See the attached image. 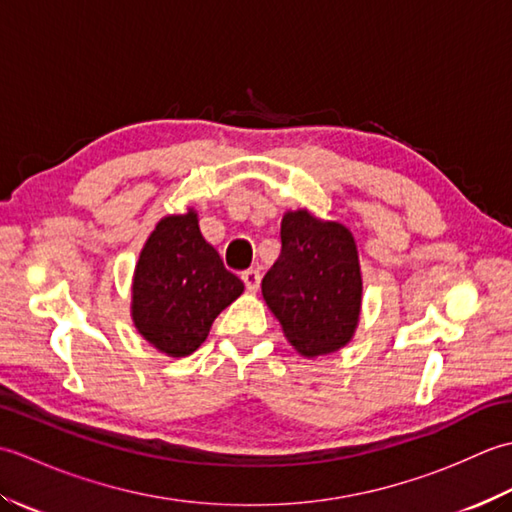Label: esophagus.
Returning <instances> with one entry per match:
<instances>
[{
  "mask_svg": "<svg viewBox=\"0 0 512 512\" xmlns=\"http://www.w3.org/2000/svg\"><path fill=\"white\" fill-rule=\"evenodd\" d=\"M242 281L248 292H257L259 290V281H262V275H259V270L250 268V270H244L242 273Z\"/></svg>",
  "mask_w": 512,
  "mask_h": 512,
  "instance_id": "34e87169",
  "label": "esophagus"
}]
</instances>
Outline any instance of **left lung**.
<instances>
[{
	"mask_svg": "<svg viewBox=\"0 0 512 512\" xmlns=\"http://www.w3.org/2000/svg\"><path fill=\"white\" fill-rule=\"evenodd\" d=\"M262 295L288 343L306 358L339 352L354 339L363 306L358 248L347 226L308 209L281 217V253Z\"/></svg>",
	"mask_w": 512,
	"mask_h": 512,
	"instance_id": "left-lung-1",
	"label": "left lung"
}]
</instances>
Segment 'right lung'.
I'll list each match as a JSON object with an SVG mask.
<instances>
[{
  "instance_id": "add662e5",
  "label": "right lung",
  "mask_w": 512,
  "mask_h": 512,
  "mask_svg": "<svg viewBox=\"0 0 512 512\" xmlns=\"http://www.w3.org/2000/svg\"><path fill=\"white\" fill-rule=\"evenodd\" d=\"M244 284L224 268L200 233L198 211L165 215L140 250L132 279V321L143 339L171 358L193 354L217 314Z\"/></svg>"
}]
</instances>
